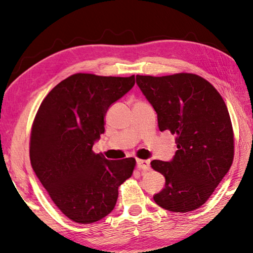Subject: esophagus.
Here are the masks:
<instances>
[{
	"label": "esophagus",
	"instance_id": "34e87169",
	"mask_svg": "<svg viewBox=\"0 0 253 253\" xmlns=\"http://www.w3.org/2000/svg\"><path fill=\"white\" fill-rule=\"evenodd\" d=\"M137 167L139 169H150V162L148 159H137Z\"/></svg>",
	"mask_w": 253,
	"mask_h": 253
}]
</instances>
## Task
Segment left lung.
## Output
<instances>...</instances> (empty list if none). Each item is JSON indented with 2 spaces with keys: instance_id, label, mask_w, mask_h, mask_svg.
Masks as SVG:
<instances>
[{
  "instance_id": "left-lung-1",
  "label": "left lung",
  "mask_w": 253,
  "mask_h": 253,
  "mask_svg": "<svg viewBox=\"0 0 253 253\" xmlns=\"http://www.w3.org/2000/svg\"><path fill=\"white\" fill-rule=\"evenodd\" d=\"M135 80L156 111L159 130L176 135L174 157L150 163L165 176L155 203L175 212L198 209L233 163L234 137L226 105L211 83L192 73L137 76Z\"/></svg>"
}]
</instances>
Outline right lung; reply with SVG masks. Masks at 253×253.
<instances>
[{
  "instance_id": "right-lung-1",
  "label": "right lung",
  "mask_w": 253,
  "mask_h": 253,
  "mask_svg": "<svg viewBox=\"0 0 253 253\" xmlns=\"http://www.w3.org/2000/svg\"><path fill=\"white\" fill-rule=\"evenodd\" d=\"M134 76L76 73L42 100L30 134V163L56 207L76 223L91 224L113 211L119 186L135 159L108 161L92 146L104 133L112 104L134 86Z\"/></svg>"
}]
</instances>
